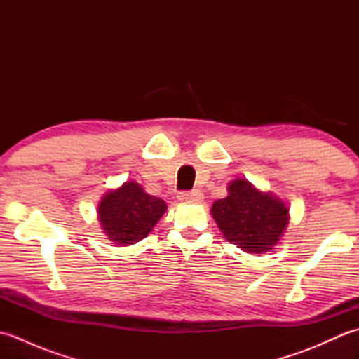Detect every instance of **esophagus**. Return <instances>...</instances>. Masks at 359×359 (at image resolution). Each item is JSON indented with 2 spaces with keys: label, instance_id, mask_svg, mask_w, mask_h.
<instances>
[{
  "label": "esophagus",
  "instance_id": "1",
  "mask_svg": "<svg viewBox=\"0 0 359 359\" xmlns=\"http://www.w3.org/2000/svg\"><path fill=\"white\" fill-rule=\"evenodd\" d=\"M179 201L180 202H187V203H197L203 201V194L199 189H193V191H184L179 194Z\"/></svg>",
  "mask_w": 359,
  "mask_h": 359
}]
</instances>
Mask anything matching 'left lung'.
Segmentation results:
<instances>
[{
    "label": "left lung",
    "mask_w": 359,
    "mask_h": 359,
    "mask_svg": "<svg viewBox=\"0 0 359 359\" xmlns=\"http://www.w3.org/2000/svg\"><path fill=\"white\" fill-rule=\"evenodd\" d=\"M228 196L215 201L211 216L224 238L250 255H262L279 243L288 226V205L247 179H234Z\"/></svg>",
    "instance_id": "obj_1"
}]
</instances>
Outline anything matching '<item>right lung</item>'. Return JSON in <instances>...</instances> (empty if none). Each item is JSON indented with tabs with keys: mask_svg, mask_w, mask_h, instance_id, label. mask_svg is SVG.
<instances>
[{
	"mask_svg": "<svg viewBox=\"0 0 359 359\" xmlns=\"http://www.w3.org/2000/svg\"><path fill=\"white\" fill-rule=\"evenodd\" d=\"M166 208L160 197L148 194L137 182L126 180L104 193L98 202L97 217L106 238L117 247H128L147 238Z\"/></svg>",
	"mask_w": 359,
	"mask_h": 359,
	"instance_id": "obj_1",
	"label": "right lung"
}]
</instances>
